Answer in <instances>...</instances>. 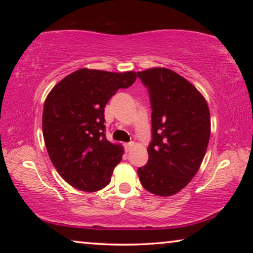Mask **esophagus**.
<instances>
[{
	"label": "esophagus",
	"mask_w": 253,
	"mask_h": 253,
	"mask_svg": "<svg viewBox=\"0 0 253 253\" xmlns=\"http://www.w3.org/2000/svg\"><path fill=\"white\" fill-rule=\"evenodd\" d=\"M132 147V143H129V144H125V151L126 152H129L130 149Z\"/></svg>",
	"instance_id": "1"
}]
</instances>
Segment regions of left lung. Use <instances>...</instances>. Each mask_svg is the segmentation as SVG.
Returning a JSON list of instances; mask_svg holds the SVG:
<instances>
[{"instance_id": "8db88e82", "label": "left lung", "mask_w": 253, "mask_h": 253, "mask_svg": "<svg viewBox=\"0 0 253 253\" xmlns=\"http://www.w3.org/2000/svg\"><path fill=\"white\" fill-rule=\"evenodd\" d=\"M152 106V142L148 162L139 168L143 187L170 196L198 173L211 135L207 100L190 81L166 68L139 71Z\"/></svg>"}]
</instances>
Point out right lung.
Here are the masks:
<instances>
[{
    "label": "right lung",
    "mask_w": 253,
    "mask_h": 253,
    "mask_svg": "<svg viewBox=\"0 0 253 253\" xmlns=\"http://www.w3.org/2000/svg\"><path fill=\"white\" fill-rule=\"evenodd\" d=\"M134 71L83 68L65 77L46 96L42 130L46 151L67 183L84 192L107 186L124 148L105 135V106L118 89L135 83Z\"/></svg>",
    "instance_id": "obj_1"
}]
</instances>
